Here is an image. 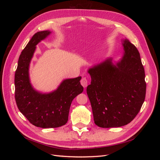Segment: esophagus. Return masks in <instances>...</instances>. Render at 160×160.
Here are the masks:
<instances>
[{"mask_svg": "<svg viewBox=\"0 0 160 160\" xmlns=\"http://www.w3.org/2000/svg\"><path fill=\"white\" fill-rule=\"evenodd\" d=\"M81 84L84 88H87V86H88V79H87V77H83V78L81 79Z\"/></svg>", "mask_w": 160, "mask_h": 160, "instance_id": "obj_1", "label": "esophagus"}]
</instances>
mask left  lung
Returning a JSON list of instances; mask_svg holds the SVG:
<instances>
[{"label":"left lung","mask_w":160,"mask_h":160,"mask_svg":"<svg viewBox=\"0 0 160 160\" xmlns=\"http://www.w3.org/2000/svg\"><path fill=\"white\" fill-rule=\"evenodd\" d=\"M123 54L118 62L108 58L88 69L91 84L87 93L95 123L103 128L129 123L138 115L146 98L145 71L137 48L122 40Z\"/></svg>","instance_id":"8db88e82"}]
</instances>
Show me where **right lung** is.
Returning <instances> with one entry per match:
<instances>
[{
  "label": "right lung",
  "mask_w": 160,
  "mask_h": 160,
  "mask_svg": "<svg viewBox=\"0 0 160 160\" xmlns=\"http://www.w3.org/2000/svg\"><path fill=\"white\" fill-rule=\"evenodd\" d=\"M51 33L50 31H43L32 36L19 57L14 75L15 100L19 111L31 123L41 128L65 125L72 101L83 91L80 83L81 77L64 79L57 89L49 93H41L32 87L29 67L36 45Z\"/></svg>",
  "instance_id": "obj_1"
}]
</instances>
